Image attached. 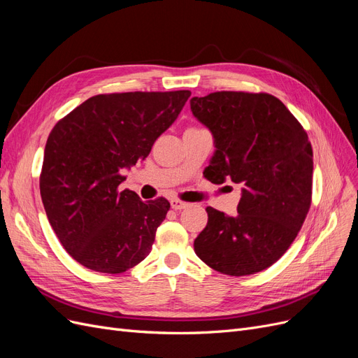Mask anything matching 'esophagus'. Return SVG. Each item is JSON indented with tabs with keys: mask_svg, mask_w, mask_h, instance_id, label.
I'll use <instances>...</instances> for the list:
<instances>
[{
	"mask_svg": "<svg viewBox=\"0 0 358 358\" xmlns=\"http://www.w3.org/2000/svg\"><path fill=\"white\" fill-rule=\"evenodd\" d=\"M170 204H171V209H175V210H182V209L188 208V203L182 201V200H179V199H173V200L170 201Z\"/></svg>",
	"mask_w": 358,
	"mask_h": 358,
	"instance_id": "esophagus-1",
	"label": "esophagus"
}]
</instances>
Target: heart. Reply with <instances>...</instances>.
Wrapping results in <instances>:
<instances>
[{"label":"heart","instance_id":"heart-1","mask_svg":"<svg viewBox=\"0 0 358 358\" xmlns=\"http://www.w3.org/2000/svg\"><path fill=\"white\" fill-rule=\"evenodd\" d=\"M187 129H199V128L197 127H188Z\"/></svg>","mask_w":358,"mask_h":358}]
</instances>
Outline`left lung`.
Listing matches in <instances>:
<instances>
[{"label": "left lung", "mask_w": 358, "mask_h": 358, "mask_svg": "<svg viewBox=\"0 0 358 358\" xmlns=\"http://www.w3.org/2000/svg\"><path fill=\"white\" fill-rule=\"evenodd\" d=\"M191 110L215 138L206 179L243 187L236 216L206 208L208 225L194 241V251L224 275L262 272L287 252L310 208L308 133L282 101L266 92L192 96Z\"/></svg>", "instance_id": "left-lung-1"}]
</instances>
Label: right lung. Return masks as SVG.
Masks as SVG:
<instances>
[{"instance_id": "obj_1", "label": "right lung", "mask_w": 358, "mask_h": 358, "mask_svg": "<svg viewBox=\"0 0 358 358\" xmlns=\"http://www.w3.org/2000/svg\"><path fill=\"white\" fill-rule=\"evenodd\" d=\"M189 95H94L52 128L40 173L41 200L61 245L86 268L122 273L152 249L170 203L164 197L142 201L121 189L122 171L149 155Z\"/></svg>"}]
</instances>
